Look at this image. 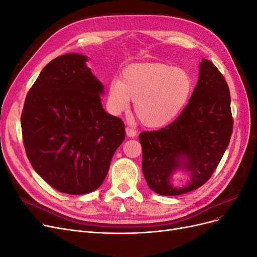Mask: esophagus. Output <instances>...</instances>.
I'll return each instance as SVG.
<instances>
[{"instance_id":"obj_1","label":"esophagus","mask_w":257,"mask_h":257,"mask_svg":"<svg viewBox=\"0 0 257 257\" xmlns=\"http://www.w3.org/2000/svg\"><path fill=\"white\" fill-rule=\"evenodd\" d=\"M125 132H126L127 137H130V138H133V137L136 136V131H135L134 128L130 127V126H126V127H125Z\"/></svg>"}]
</instances>
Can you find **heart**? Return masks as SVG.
Here are the masks:
<instances>
[{
  "label": "heart",
  "instance_id": "b5f03b06",
  "mask_svg": "<svg viewBox=\"0 0 257 257\" xmlns=\"http://www.w3.org/2000/svg\"><path fill=\"white\" fill-rule=\"evenodd\" d=\"M193 81L181 68L164 63H136L114 78L108 87L107 103L118 114L135 100L134 111L147 127L159 128L173 122L183 110L192 94Z\"/></svg>",
  "mask_w": 257,
  "mask_h": 257
}]
</instances>
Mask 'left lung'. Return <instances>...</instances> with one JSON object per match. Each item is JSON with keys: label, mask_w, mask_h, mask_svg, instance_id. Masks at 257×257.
Segmentation results:
<instances>
[{"label": "left lung", "mask_w": 257, "mask_h": 257, "mask_svg": "<svg viewBox=\"0 0 257 257\" xmlns=\"http://www.w3.org/2000/svg\"><path fill=\"white\" fill-rule=\"evenodd\" d=\"M231 132L228 85L214 64L203 59L197 84L182 113L166 127L139 135L148 186L164 196L198 189L219 165ZM178 171L189 175L182 187L172 184Z\"/></svg>", "instance_id": "obj_1"}]
</instances>
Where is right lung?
<instances>
[{"label": "right lung", "instance_id": "right-lung-1", "mask_svg": "<svg viewBox=\"0 0 257 257\" xmlns=\"http://www.w3.org/2000/svg\"><path fill=\"white\" fill-rule=\"evenodd\" d=\"M88 60L66 53L49 62L29 91L21 114L31 165L53 189L72 195L102 185L125 138L122 120L103 108L104 85Z\"/></svg>", "mask_w": 257, "mask_h": 257}]
</instances>
